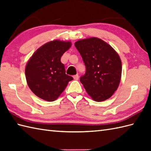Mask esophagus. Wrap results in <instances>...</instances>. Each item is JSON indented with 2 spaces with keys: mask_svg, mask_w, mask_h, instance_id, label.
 Here are the masks:
<instances>
[{
  "mask_svg": "<svg viewBox=\"0 0 151 151\" xmlns=\"http://www.w3.org/2000/svg\"><path fill=\"white\" fill-rule=\"evenodd\" d=\"M73 78L75 80V81H78V78H79V76H78V75H75L73 76Z\"/></svg>",
  "mask_w": 151,
  "mask_h": 151,
  "instance_id": "34e87169",
  "label": "esophagus"
}]
</instances>
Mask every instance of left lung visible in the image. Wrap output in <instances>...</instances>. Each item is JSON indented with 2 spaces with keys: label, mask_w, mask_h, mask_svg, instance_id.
<instances>
[{
  "label": "left lung",
  "mask_w": 151,
  "mask_h": 151,
  "mask_svg": "<svg viewBox=\"0 0 151 151\" xmlns=\"http://www.w3.org/2000/svg\"><path fill=\"white\" fill-rule=\"evenodd\" d=\"M75 45L81 54L86 71L80 81L97 102L111 97L119 85L122 63L110 45L97 37L79 40Z\"/></svg>",
  "instance_id": "1"
}]
</instances>
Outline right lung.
I'll use <instances>...</instances> for the list:
<instances>
[{
    "instance_id": "1",
    "label": "right lung",
    "mask_w": 151,
    "mask_h": 151,
    "mask_svg": "<svg viewBox=\"0 0 151 151\" xmlns=\"http://www.w3.org/2000/svg\"><path fill=\"white\" fill-rule=\"evenodd\" d=\"M70 46V41H50L40 47L28 60L25 68L27 82L38 97L49 102L55 101L73 80L66 75L60 60Z\"/></svg>"
}]
</instances>
